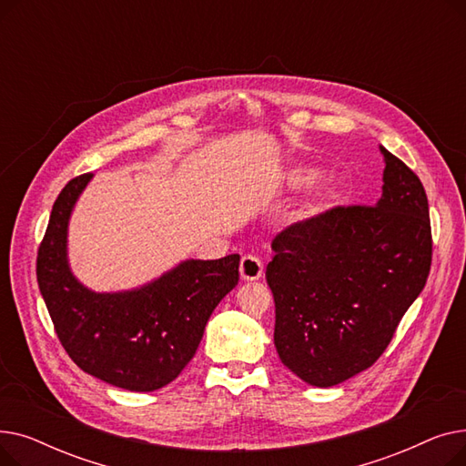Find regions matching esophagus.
I'll use <instances>...</instances> for the list:
<instances>
[{
    "label": "esophagus",
    "mask_w": 466,
    "mask_h": 466,
    "mask_svg": "<svg viewBox=\"0 0 466 466\" xmlns=\"http://www.w3.org/2000/svg\"><path fill=\"white\" fill-rule=\"evenodd\" d=\"M262 274H264V266H262L260 258H257L253 255L241 257V262H239V276H241V279L257 281V279L262 278Z\"/></svg>",
    "instance_id": "1"
}]
</instances>
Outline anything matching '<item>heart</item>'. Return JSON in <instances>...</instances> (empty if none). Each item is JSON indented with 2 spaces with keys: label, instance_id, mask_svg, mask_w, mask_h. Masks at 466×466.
<instances>
[{
  "label": "heart",
  "instance_id": "1",
  "mask_svg": "<svg viewBox=\"0 0 466 466\" xmlns=\"http://www.w3.org/2000/svg\"><path fill=\"white\" fill-rule=\"evenodd\" d=\"M287 185L290 188H302L304 185H308L311 179H313V171L306 166H295L289 169L287 174ZM332 185V174H329V171H321V174H317L313 183H311V196L313 200L321 198V196L325 194V190Z\"/></svg>",
  "mask_w": 466,
  "mask_h": 466
}]
</instances>
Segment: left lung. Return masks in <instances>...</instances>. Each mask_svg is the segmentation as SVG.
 I'll list each match as a JSON object with an SVG mask.
<instances>
[{"label":"left lung","instance_id":"8db88e82","mask_svg":"<svg viewBox=\"0 0 466 466\" xmlns=\"http://www.w3.org/2000/svg\"><path fill=\"white\" fill-rule=\"evenodd\" d=\"M380 151L385 169L374 206L334 208L272 241L274 344L287 369L315 387L370 369L429 278L425 188L402 160Z\"/></svg>","mask_w":466,"mask_h":466}]
</instances>
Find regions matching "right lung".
Returning a JSON list of instances; mask_svg holds the SVG:
<instances>
[{
  "mask_svg": "<svg viewBox=\"0 0 466 466\" xmlns=\"http://www.w3.org/2000/svg\"><path fill=\"white\" fill-rule=\"evenodd\" d=\"M90 179L92 174L71 179L53 206L37 253L39 290L81 370L149 393L174 381L194 357L213 309L238 285L239 255L188 258L130 290H90L67 260L69 217Z\"/></svg>",
  "mask_w": 466,
  "mask_h": 466,
  "instance_id": "obj_1",
  "label": "right lung"
}]
</instances>
